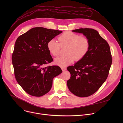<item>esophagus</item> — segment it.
I'll list each match as a JSON object with an SVG mask.
<instances>
[{
    "label": "esophagus",
    "instance_id": "1",
    "mask_svg": "<svg viewBox=\"0 0 123 123\" xmlns=\"http://www.w3.org/2000/svg\"><path fill=\"white\" fill-rule=\"evenodd\" d=\"M61 69H62V71H63V72L65 71V70H66V68L65 67H62Z\"/></svg>",
    "mask_w": 123,
    "mask_h": 123
}]
</instances>
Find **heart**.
<instances>
[{"label": "heart", "instance_id": "1", "mask_svg": "<svg viewBox=\"0 0 123 123\" xmlns=\"http://www.w3.org/2000/svg\"><path fill=\"white\" fill-rule=\"evenodd\" d=\"M59 43L54 39H50L47 44V47L50 53L54 56L59 55L61 46L67 47L65 56L58 57L55 59L56 65L65 67L76 60L79 61L84 57L90 48L89 39L85 36L66 31L58 37Z\"/></svg>", "mask_w": 123, "mask_h": 123}]
</instances>
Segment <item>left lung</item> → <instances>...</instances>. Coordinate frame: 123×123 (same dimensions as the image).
<instances>
[{
  "label": "left lung",
  "mask_w": 123,
  "mask_h": 123,
  "mask_svg": "<svg viewBox=\"0 0 123 123\" xmlns=\"http://www.w3.org/2000/svg\"><path fill=\"white\" fill-rule=\"evenodd\" d=\"M73 32L82 33L90 41L87 55L67 70L71 77L67 82L70 92L80 97H86L97 92L107 79L112 63L108 42L92 28H80Z\"/></svg>",
  "instance_id": "1"
}]
</instances>
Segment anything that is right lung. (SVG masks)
I'll return each mask as SVG.
<instances>
[{"mask_svg": "<svg viewBox=\"0 0 123 123\" xmlns=\"http://www.w3.org/2000/svg\"><path fill=\"white\" fill-rule=\"evenodd\" d=\"M62 31L35 27L19 36L15 42L12 61L15 79L28 94L40 97L47 93L55 77L62 72L60 67L45 64L53 61L48 42Z\"/></svg>", "mask_w": 123, "mask_h": 123, "instance_id": "add662e5", "label": "right lung"}]
</instances>
